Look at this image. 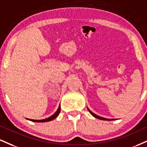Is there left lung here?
I'll list each match as a JSON object with an SVG mask.
<instances>
[{"mask_svg": "<svg viewBox=\"0 0 147 147\" xmlns=\"http://www.w3.org/2000/svg\"><path fill=\"white\" fill-rule=\"evenodd\" d=\"M88 111H89V112L90 113V114L92 115V116H94V117H95V118H98V119H100V120H103V121H114V119H107V118H102V117H101V116H97V115H96L95 114H94L93 112H92L88 108Z\"/></svg>", "mask_w": 147, "mask_h": 147, "instance_id": "obj_1", "label": "left lung"}]
</instances>
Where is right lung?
I'll list each match as a JSON object with an SVG mask.
<instances>
[{"mask_svg": "<svg viewBox=\"0 0 147 147\" xmlns=\"http://www.w3.org/2000/svg\"><path fill=\"white\" fill-rule=\"evenodd\" d=\"M60 110H61V107H60V105H59V107H58V109H57V112L55 113L53 115H52V116H50V117L45 118V119H43V120H33V119H29V118H26V119L29 120V121H33V122H37V123H44V122L51 121H52V120H53L55 118L57 117V116L59 115V112H60Z\"/></svg>", "mask_w": 147, "mask_h": 147, "instance_id": "right-lung-1", "label": "right lung"}]
</instances>
